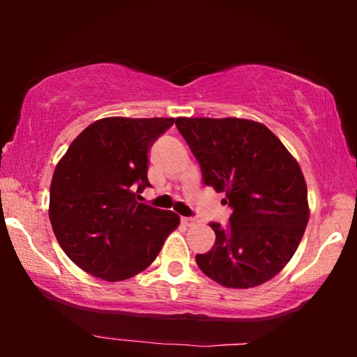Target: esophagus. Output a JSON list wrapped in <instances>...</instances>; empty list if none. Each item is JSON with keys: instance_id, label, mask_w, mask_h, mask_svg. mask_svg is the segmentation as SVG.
<instances>
[{"instance_id": "esophagus-1", "label": "esophagus", "mask_w": 357, "mask_h": 357, "mask_svg": "<svg viewBox=\"0 0 357 357\" xmlns=\"http://www.w3.org/2000/svg\"><path fill=\"white\" fill-rule=\"evenodd\" d=\"M195 222H197L195 218H182V224H185V226H193Z\"/></svg>"}]
</instances>
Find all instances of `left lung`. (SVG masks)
Returning <instances> with one entry per match:
<instances>
[{
    "instance_id": "8db88e82",
    "label": "left lung",
    "mask_w": 357,
    "mask_h": 357,
    "mask_svg": "<svg viewBox=\"0 0 357 357\" xmlns=\"http://www.w3.org/2000/svg\"><path fill=\"white\" fill-rule=\"evenodd\" d=\"M177 130L202 167L203 183L224 192L229 224L211 222L216 242L197 255L204 275L226 287L260 286L287 265L309 222L297 160L265 125L245 119H180Z\"/></svg>"
}]
</instances>
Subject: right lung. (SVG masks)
Segmentation results:
<instances>
[{
    "instance_id": "1",
    "label": "right lung",
    "mask_w": 357,
    "mask_h": 357,
    "mask_svg": "<svg viewBox=\"0 0 357 357\" xmlns=\"http://www.w3.org/2000/svg\"><path fill=\"white\" fill-rule=\"evenodd\" d=\"M175 119L109 116L91 123L56 164L48 216L60 247L81 270L123 281L146 270L178 214L139 203L151 187L148 151Z\"/></svg>"
}]
</instances>
